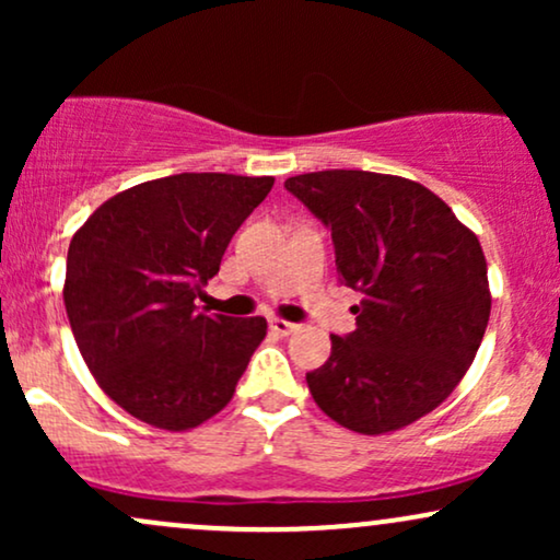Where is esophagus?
<instances>
[{
    "instance_id": "esophagus-1",
    "label": "esophagus",
    "mask_w": 560,
    "mask_h": 560,
    "mask_svg": "<svg viewBox=\"0 0 560 560\" xmlns=\"http://www.w3.org/2000/svg\"><path fill=\"white\" fill-rule=\"evenodd\" d=\"M268 326H271V331L279 334V337H289V334H294L300 329L298 324H289V320H284V318H271L268 320Z\"/></svg>"
}]
</instances>
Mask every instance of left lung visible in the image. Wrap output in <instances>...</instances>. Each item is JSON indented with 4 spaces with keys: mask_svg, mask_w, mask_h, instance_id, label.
<instances>
[{
    "mask_svg": "<svg viewBox=\"0 0 560 560\" xmlns=\"http://www.w3.org/2000/svg\"><path fill=\"white\" fill-rule=\"evenodd\" d=\"M284 186L331 229L339 279L361 292L358 329L331 334L329 361L305 376L313 400L358 434L432 413L466 376L490 320L477 234L402 176L318 171Z\"/></svg>",
    "mask_w": 560,
    "mask_h": 560,
    "instance_id": "1",
    "label": "left lung"
}]
</instances>
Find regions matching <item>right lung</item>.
<instances>
[{
  "mask_svg": "<svg viewBox=\"0 0 560 560\" xmlns=\"http://www.w3.org/2000/svg\"><path fill=\"white\" fill-rule=\"evenodd\" d=\"M271 176L176 173L102 202L68 247L66 311L102 392L133 419L186 432L213 419L266 337V318L195 300Z\"/></svg>",
  "mask_w": 560,
  "mask_h": 560,
  "instance_id": "right-lung-1",
  "label": "right lung"
}]
</instances>
